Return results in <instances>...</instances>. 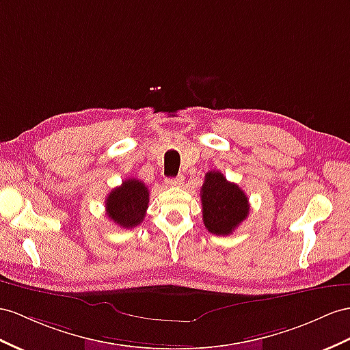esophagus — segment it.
<instances>
[{"label": "esophagus", "instance_id": "1", "mask_svg": "<svg viewBox=\"0 0 350 350\" xmlns=\"http://www.w3.org/2000/svg\"><path fill=\"white\" fill-rule=\"evenodd\" d=\"M165 185L167 186H180V185H183V177L182 176L168 177V178H165Z\"/></svg>", "mask_w": 350, "mask_h": 350}]
</instances>
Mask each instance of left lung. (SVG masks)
Masks as SVG:
<instances>
[{"label":"left lung","instance_id":"8db88e82","mask_svg":"<svg viewBox=\"0 0 350 350\" xmlns=\"http://www.w3.org/2000/svg\"><path fill=\"white\" fill-rule=\"evenodd\" d=\"M202 220L208 232L214 235H230L250 211L244 191L235 183L226 180L220 172H208L201 187Z\"/></svg>","mask_w":350,"mask_h":350}]
</instances>
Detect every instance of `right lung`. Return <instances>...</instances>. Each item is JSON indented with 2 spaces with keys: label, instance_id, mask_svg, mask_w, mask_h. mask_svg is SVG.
I'll use <instances>...</instances> for the list:
<instances>
[{
  "label": "right lung",
  "instance_id": "add662e5",
  "mask_svg": "<svg viewBox=\"0 0 350 350\" xmlns=\"http://www.w3.org/2000/svg\"><path fill=\"white\" fill-rule=\"evenodd\" d=\"M149 202V191L137 178H127L106 196V214L116 225L130 229L145 219Z\"/></svg>",
  "mask_w": 350,
  "mask_h": 350
}]
</instances>
